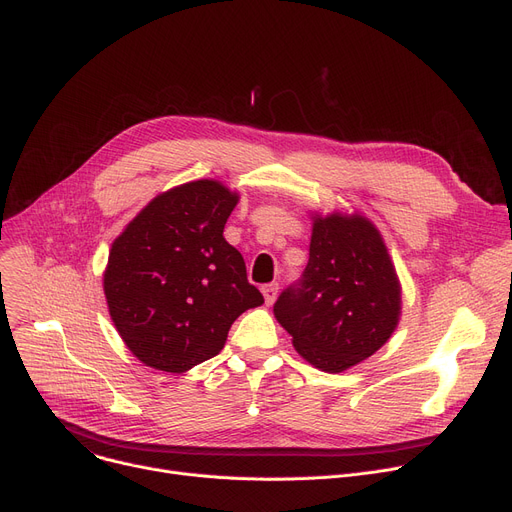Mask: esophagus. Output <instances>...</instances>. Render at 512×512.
Instances as JSON below:
<instances>
[{
  "label": "esophagus",
  "instance_id": "obj_1",
  "mask_svg": "<svg viewBox=\"0 0 512 512\" xmlns=\"http://www.w3.org/2000/svg\"><path fill=\"white\" fill-rule=\"evenodd\" d=\"M261 292H263V297H265V303L272 305V303L276 301V297H278V284H276V282L265 284V286L261 288Z\"/></svg>",
  "mask_w": 512,
  "mask_h": 512
}]
</instances>
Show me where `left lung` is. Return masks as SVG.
I'll use <instances>...</instances> for the list:
<instances>
[{
	"instance_id": "8db88e82",
	"label": "left lung",
	"mask_w": 512,
	"mask_h": 512,
	"mask_svg": "<svg viewBox=\"0 0 512 512\" xmlns=\"http://www.w3.org/2000/svg\"><path fill=\"white\" fill-rule=\"evenodd\" d=\"M274 315L321 371L340 373L371 357L400 315V286L380 232L361 215L315 218L309 263L282 290Z\"/></svg>"
}]
</instances>
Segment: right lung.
Returning a JSON list of instances; mask_svg holds the SVG:
<instances>
[{
    "label": "right lung",
    "instance_id": "obj_1",
    "mask_svg": "<svg viewBox=\"0 0 512 512\" xmlns=\"http://www.w3.org/2000/svg\"><path fill=\"white\" fill-rule=\"evenodd\" d=\"M236 193L197 180L155 197L114 240L103 290L130 353L182 373L218 355L234 319L263 303L224 226Z\"/></svg>",
    "mask_w": 512,
    "mask_h": 512
}]
</instances>
